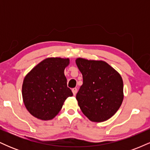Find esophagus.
I'll use <instances>...</instances> for the list:
<instances>
[{
	"label": "esophagus",
	"instance_id": "esophagus-1",
	"mask_svg": "<svg viewBox=\"0 0 150 150\" xmlns=\"http://www.w3.org/2000/svg\"><path fill=\"white\" fill-rule=\"evenodd\" d=\"M72 92H73L74 95H75V94H76L77 92V88H73V89H72Z\"/></svg>",
	"mask_w": 150,
	"mask_h": 150
}]
</instances>
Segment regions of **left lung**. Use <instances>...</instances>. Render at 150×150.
<instances>
[{
    "label": "left lung",
    "mask_w": 150,
    "mask_h": 150,
    "mask_svg": "<svg viewBox=\"0 0 150 150\" xmlns=\"http://www.w3.org/2000/svg\"><path fill=\"white\" fill-rule=\"evenodd\" d=\"M83 84L76 94L81 111L93 122L112 117L123 102V82L120 74L102 61L77 58Z\"/></svg>",
    "instance_id": "8db88e82"
}]
</instances>
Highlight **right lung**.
<instances>
[{
    "label": "right lung",
    "mask_w": 150,
    "mask_h": 150,
    "mask_svg": "<svg viewBox=\"0 0 150 150\" xmlns=\"http://www.w3.org/2000/svg\"><path fill=\"white\" fill-rule=\"evenodd\" d=\"M68 58H49L26 75L22 84V98L32 116L47 120L61 111L65 99L73 96L64 75Z\"/></svg>",
    "instance_id": "right-lung-1"
}]
</instances>
